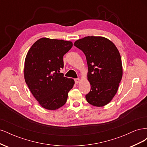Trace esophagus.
<instances>
[{"label": "esophagus", "instance_id": "34e87169", "mask_svg": "<svg viewBox=\"0 0 147 147\" xmlns=\"http://www.w3.org/2000/svg\"><path fill=\"white\" fill-rule=\"evenodd\" d=\"M75 82L76 84H78L80 82V79L79 78H76L75 79Z\"/></svg>", "mask_w": 147, "mask_h": 147}]
</instances>
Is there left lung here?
I'll use <instances>...</instances> for the list:
<instances>
[{
	"label": "left lung",
	"mask_w": 147,
	"mask_h": 147,
	"mask_svg": "<svg viewBox=\"0 0 147 147\" xmlns=\"http://www.w3.org/2000/svg\"><path fill=\"white\" fill-rule=\"evenodd\" d=\"M74 45L86 56L87 79L91 91L86 95L89 104L103 107L117 92L123 76L121 56L115 44L100 36H88L75 41Z\"/></svg>",
	"instance_id": "1"
}]
</instances>
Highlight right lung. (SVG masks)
I'll return each mask as SVG.
<instances>
[{
	"label": "right lung",
	"instance_id": "1",
	"mask_svg": "<svg viewBox=\"0 0 147 147\" xmlns=\"http://www.w3.org/2000/svg\"><path fill=\"white\" fill-rule=\"evenodd\" d=\"M72 45L70 41L43 37L35 42L26 55L25 82L44 109L55 110L63 107L74 87V80L59 73L64 67L63 56Z\"/></svg>",
	"mask_w": 147,
	"mask_h": 147
}]
</instances>
